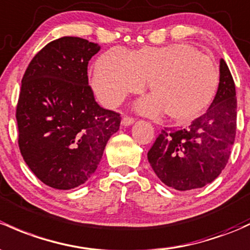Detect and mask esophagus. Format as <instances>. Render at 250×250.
<instances>
[{"label": "esophagus", "mask_w": 250, "mask_h": 250, "mask_svg": "<svg viewBox=\"0 0 250 250\" xmlns=\"http://www.w3.org/2000/svg\"><path fill=\"white\" fill-rule=\"evenodd\" d=\"M134 121H135V118H134V117L125 116L122 118V125H130L132 123H134Z\"/></svg>", "instance_id": "esophagus-1"}]
</instances>
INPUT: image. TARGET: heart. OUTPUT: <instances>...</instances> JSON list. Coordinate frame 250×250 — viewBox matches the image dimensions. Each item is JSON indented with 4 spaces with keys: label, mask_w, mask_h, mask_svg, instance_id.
I'll list each match as a JSON object with an SVG mask.
<instances>
[{
    "label": "heart",
    "mask_w": 250,
    "mask_h": 250,
    "mask_svg": "<svg viewBox=\"0 0 250 250\" xmlns=\"http://www.w3.org/2000/svg\"><path fill=\"white\" fill-rule=\"evenodd\" d=\"M148 81L151 97L138 104L139 111L188 123L213 102L219 88L217 64L188 44L144 46L136 51L114 48L96 61L92 87L105 106H116L139 93Z\"/></svg>",
    "instance_id": "b5f03b06"
}]
</instances>
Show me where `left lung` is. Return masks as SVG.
I'll list each match as a JSON object with an SVG mask.
<instances>
[{
	"instance_id": "1",
	"label": "left lung",
	"mask_w": 250,
	"mask_h": 250,
	"mask_svg": "<svg viewBox=\"0 0 250 250\" xmlns=\"http://www.w3.org/2000/svg\"><path fill=\"white\" fill-rule=\"evenodd\" d=\"M237 121L236 88L229 67L220 60V83L211 106L187 129H163L147 153L159 180L176 190L208 185L230 158Z\"/></svg>"
}]
</instances>
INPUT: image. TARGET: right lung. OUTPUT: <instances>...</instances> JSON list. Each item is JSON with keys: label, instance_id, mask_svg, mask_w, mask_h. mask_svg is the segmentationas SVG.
<instances>
[{"label": "right lung", "instance_id": "1", "mask_svg": "<svg viewBox=\"0 0 250 250\" xmlns=\"http://www.w3.org/2000/svg\"><path fill=\"white\" fill-rule=\"evenodd\" d=\"M99 49L62 37L37 52L21 80L15 114L20 153L49 187L85 183L120 128V114L99 106L88 85V61Z\"/></svg>", "mask_w": 250, "mask_h": 250}]
</instances>
